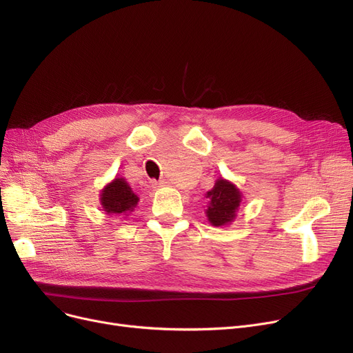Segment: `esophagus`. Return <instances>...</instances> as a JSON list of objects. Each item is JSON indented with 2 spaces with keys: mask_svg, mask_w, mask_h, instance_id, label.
Returning a JSON list of instances; mask_svg holds the SVG:
<instances>
[{
  "mask_svg": "<svg viewBox=\"0 0 353 353\" xmlns=\"http://www.w3.org/2000/svg\"><path fill=\"white\" fill-rule=\"evenodd\" d=\"M165 183H167V181H164V180H160V181H157V180H152V181H151V185L154 186V188H157V186H164Z\"/></svg>",
  "mask_w": 353,
  "mask_h": 353,
  "instance_id": "1",
  "label": "esophagus"
}]
</instances>
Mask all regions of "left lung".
Returning <instances> with one entry per match:
<instances>
[{"label": "left lung", "mask_w": 353, "mask_h": 353, "mask_svg": "<svg viewBox=\"0 0 353 353\" xmlns=\"http://www.w3.org/2000/svg\"><path fill=\"white\" fill-rule=\"evenodd\" d=\"M209 206L206 209V216L214 226H222L232 222L235 212L241 203L239 190L223 179L214 183V188L208 192Z\"/></svg>", "instance_id": "left-lung-1"}]
</instances>
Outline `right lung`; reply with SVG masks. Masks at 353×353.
Segmentation results:
<instances>
[{"instance_id":"right-lung-1","label":"right lung","mask_w":353,"mask_h":353,"mask_svg":"<svg viewBox=\"0 0 353 353\" xmlns=\"http://www.w3.org/2000/svg\"><path fill=\"white\" fill-rule=\"evenodd\" d=\"M137 202H139V197L132 193L124 179H115L102 190L101 194V203L105 212L108 213H127L137 206Z\"/></svg>"}]
</instances>
